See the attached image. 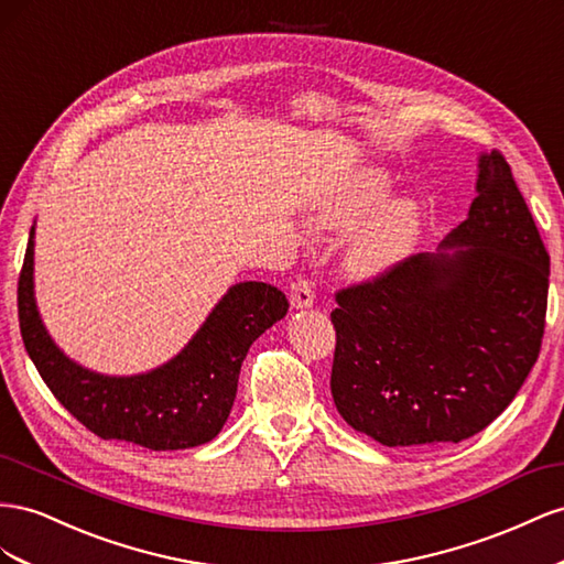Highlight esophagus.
Returning <instances> with one entry per match:
<instances>
[{
    "label": "esophagus",
    "instance_id": "esophagus-1",
    "mask_svg": "<svg viewBox=\"0 0 564 564\" xmlns=\"http://www.w3.org/2000/svg\"><path fill=\"white\" fill-rule=\"evenodd\" d=\"M314 300H316V295H314L312 281L310 279H297L291 288V304H293V307L295 310H307V307H312Z\"/></svg>",
    "mask_w": 564,
    "mask_h": 564
}]
</instances>
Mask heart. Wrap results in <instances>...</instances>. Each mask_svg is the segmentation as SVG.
<instances>
[{
	"mask_svg": "<svg viewBox=\"0 0 564 564\" xmlns=\"http://www.w3.org/2000/svg\"><path fill=\"white\" fill-rule=\"evenodd\" d=\"M390 180L380 170L351 174L318 203L314 227L321 231H354L345 250V267L359 279L378 276L413 250L421 234V210L411 200H392Z\"/></svg>",
	"mask_w": 564,
	"mask_h": 564,
	"instance_id": "heart-1",
	"label": "heart"
}]
</instances>
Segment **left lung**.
Instances as JSON below:
<instances>
[{
  "instance_id": "8db88e82",
  "label": "left lung",
  "mask_w": 564,
  "mask_h": 564,
  "mask_svg": "<svg viewBox=\"0 0 564 564\" xmlns=\"http://www.w3.org/2000/svg\"><path fill=\"white\" fill-rule=\"evenodd\" d=\"M335 293L330 392L384 446L460 442L501 415L539 359L551 257L503 153L479 158L468 219Z\"/></svg>"
}]
</instances>
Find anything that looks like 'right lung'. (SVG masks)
I'll return each instance as SVG.
<instances>
[{"mask_svg": "<svg viewBox=\"0 0 564 564\" xmlns=\"http://www.w3.org/2000/svg\"><path fill=\"white\" fill-rule=\"evenodd\" d=\"M32 238L35 229H30L19 276L21 335L46 388L70 415L96 437L132 442L151 452L215 440L231 413L250 345L288 312L279 288L236 283L172 361L151 373L110 378L70 361L46 333L32 293Z\"/></svg>", "mask_w": 564, "mask_h": 564, "instance_id": "right-lung-1", "label": "right lung"}]
</instances>
